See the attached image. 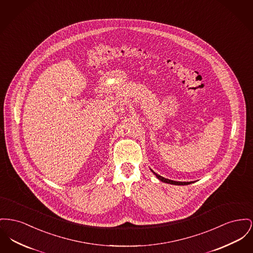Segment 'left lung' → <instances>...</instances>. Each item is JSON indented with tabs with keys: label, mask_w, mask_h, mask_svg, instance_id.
<instances>
[{
	"label": "left lung",
	"mask_w": 253,
	"mask_h": 253,
	"mask_svg": "<svg viewBox=\"0 0 253 253\" xmlns=\"http://www.w3.org/2000/svg\"><path fill=\"white\" fill-rule=\"evenodd\" d=\"M151 171L154 173V175L157 177V178H159L161 181H164V182H166V183H170V184H175V185H187V184H190V183H192L193 181H176V180H172V179H169V178H165L164 177H162V176H160V175H158L156 172H154L152 169H151Z\"/></svg>",
	"instance_id": "obj_1"
}]
</instances>
